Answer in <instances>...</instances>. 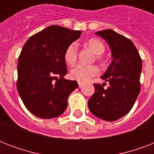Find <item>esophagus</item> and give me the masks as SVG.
<instances>
[{
  "label": "esophagus",
  "mask_w": 154,
  "mask_h": 154,
  "mask_svg": "<svg viewBox=\"0 0 154 154\" xmlns=\"http://www.w3.org/2000/svg\"><path fill=\"white\" fill-rule=\"evenodd\" d=\"M78 85H79L80 88H82V87L83 86V84H82V83H81V82H79V83H78Z\"/></svg>",
  "instance_id": "1"
}]
</instances>
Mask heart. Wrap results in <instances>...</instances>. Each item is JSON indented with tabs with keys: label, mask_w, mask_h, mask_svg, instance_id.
Wrapping results in <instances>:
<instances>
[{
	"label": "heart",
	"mask_w": 154,
	"mask_h": 154,
	"mask_svg": "<svg viewBox=\"0 0 154 154\" xmlns=\"http://www.w3.org/2000/svg\"><path fill=\"white\" fill-rule=\"evenodd\" d=\"M87 45L97 55H101L105 52V45L102 42L96 38H92L87 42ZM64 58L67 64L73 65L77 58V45L71 43L66 48ZM98 69L95 65H85L79 64L70 70V77L77 82L85 83L89 82L92 77L98 74Z\"/></svg>",
	"instance_id": "1"
}]
</instances>
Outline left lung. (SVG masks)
Segmentation results:
<instances>
[{
    "mask_svg": "<svg viewBox=\"0 0 154 154\" xmlns=\"http://www.w3.org/2000/svg\"><path fill=\"white\" fill-rule=\"evenodd\" d=\"M105 40L111 49L112 60L101 78L108 82L94 84L95 93L89 98L90 112L98 118L113 122L131 110L141 90V58L134 43L111 29L96 32ZM105 84V83H104Z\"/></svg>",
    "mask_w": 154,
    "mask_h": 154,
    "instance_id": "1",
    "label": "left lung"
}]
</instances>
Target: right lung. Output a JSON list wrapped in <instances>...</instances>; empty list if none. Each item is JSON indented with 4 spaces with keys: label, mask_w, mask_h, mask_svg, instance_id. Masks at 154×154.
<instances>
[{
    "label": "right lung",
    "mask_w": 154,
    "mask_h": 154,
    "mask_svg": "<svg viewBox=\"0 0 154 154\" xmlns=\"http://www.w3.org/2000/svg\"><path fill=\"white\" fill-rule=\"evenodd\" d=\"M81 34L82 31L51 25L32 35L23 46L17 88L25 107L35 116L50 119L66 109L68 97L78 84L64 78L67 73L64 54Z\"/></svg>",
    "instance_id": "add662e5"
}]
</instances>
